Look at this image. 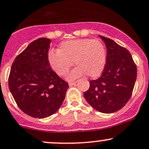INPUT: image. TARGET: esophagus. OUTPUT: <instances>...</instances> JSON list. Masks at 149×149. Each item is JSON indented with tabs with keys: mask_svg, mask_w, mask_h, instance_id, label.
Returning a JSON list of instances; mask_svg holds the SVG:
<instances>
[{
	"mask_svg": "<svg viewBox=\"0 0 149 149\" xmlns=\"http://www.w3.org/2000/svg\"><path fill=\"white\" fill-rule=\"evenodd\" d=\"M76 82H70L69 83V86H73V85H76Z\"/></svg>",
	"mask_w": 149,
	"mask_h": 149,
	"instance_id": "obj_1",
	"label": "esophagus"
}]
</instances>
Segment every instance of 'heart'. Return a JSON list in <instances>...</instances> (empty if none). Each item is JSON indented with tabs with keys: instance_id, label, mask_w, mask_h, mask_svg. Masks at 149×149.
<instances>
[{
	"instance_id": "b5f03b06",
	"label": "heart",
	"mask_w": 149,
	"mask_h": 149,
	"mask_svg": "<svg viewBox=\"0 0 149 149\" xmlns=\"http://www.w3.org/2000/svg\"><path fill=\"white\" fill-rule=\"evenodd\" d=\"M48 60L53 71L61 76L69 72L75 62L78 67L70 73L69 80L76 79L85 73L95 78L105 67L106 51L103 44L96 39H72L61 43L57 51H50Z\"/></svg>"
}]
</instances>
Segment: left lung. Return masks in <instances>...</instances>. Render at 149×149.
I'll return each instance as SVG.
<instances>
[{
    "instance_id": "8db88e82",
    "label": "left lung",
    "mask_w": 149,
    "mask_h": 149,
    "mask_svg": "<svg viewBox=\"0 0 149 149\" xmlns=\"http://www.w3.org/2000/svg\"><path fill=\"white\" fill-rule=\"evenodd\" d=\"M107 48L106 63L101 77L89 81L84 93L86 101L102 113H113L124 106L132 96L137 67L126 48L99 35Z\"/></svg>"
}]
</instances>
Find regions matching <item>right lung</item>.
<instances>
[{
    "mask_svg": "<svg viewBox=\"0 0 149 149\" xmlns=\"http://www.w3.org/2000/svg\"><path fill=\"white\" fill-rule=\"evenodd\" d=\"M51 40L39 38L17 55L8 78L9 89L18 107L34 118L44 119L60 108L69 88L48 60Z\"/></svg>",
    "mask_w": 149,
    "mask_h": 149,
    "instance_id": "1",
    "label": "right lung"
}]
</instances>
